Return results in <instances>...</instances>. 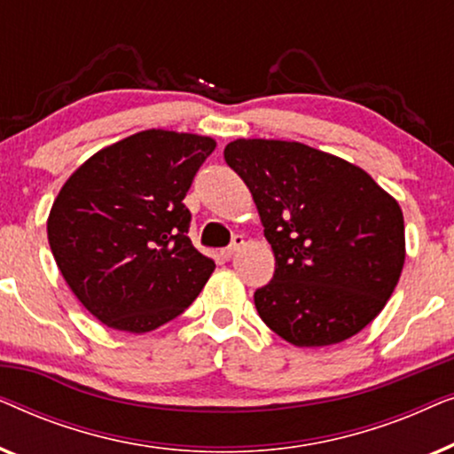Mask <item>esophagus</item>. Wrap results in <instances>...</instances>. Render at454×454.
I'll use <instances>...</instances> for the list:
<instances>
[{
	"instance_id": "34e87169",
	"label": "esophagus",
	"mask_w": 454,
	"mask_h": 454,
	"mask_svg": "<svg viewBox=\"0 0 454 454\" xmlns=\"http://www.w3.org/2000/svg\"><path fill=\"white\" fill-rule=\"evenodd\" d=\"M241 246H244V238H241V235H235L233 244L229 246V247H225V250H223V256H225L227 260L233 258L235 254H238V252L241 250Z\"/></svg>"
}]
</instances>
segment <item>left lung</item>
<instances>
[{"label": "left lung", "mask_w": 454, "mask_h": 454, "mask_svg": "<svg viewBox=\"0 0 454 454\" xmlns=\"http://www.w3.org/2000/svg\"><path fill=\"white\" fill-rule=\"evenodd\" d=\"M225 160L250 188L275 254L254 294L264 325L295 347H326L370 325L399 283V202L362 167L301 142L238 138Z\"/></svg>", "instance_id": "obj_1"}]
</instances>
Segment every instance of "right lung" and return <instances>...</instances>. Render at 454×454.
<instances>
[{"mask_svg": "<svg viewBox=\"0 0 454 454\" xmlns=\"http://www.w3.org/2000/svg\"><path fill=\"white\" fill-rule=\"evenodd\" d=\"M208 136L145 129L105 146L61 185L47 238L67 287L105 326L151 333L196 300L215 262L192 246L184 198Z\"/></svg>", "mask_w": 454, "mask_h": 454, "instance_id": "obj_1", "label": "right lung"}]
</instances>
